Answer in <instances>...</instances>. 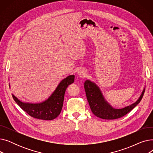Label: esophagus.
I'll return each mask as SVG.
<instances>
[{
  "label": "esophagus",
  "instance_id": "esophagus-1",
  "mask_svg": "<svg viewBox=\"0 0 153 153\" xmlns=\"http://www.w3.org/2000/svg\"><path fill=\"white\" fill-rule=\"evenodd\" d=\"M87 75V72L86 71L84 70V69H81L79 70L77 72V76L79 77H82V78H84V77H85Z\"/></svg>",
  "mask_w": 153,
  "mask_h": 153
}]
</instances>
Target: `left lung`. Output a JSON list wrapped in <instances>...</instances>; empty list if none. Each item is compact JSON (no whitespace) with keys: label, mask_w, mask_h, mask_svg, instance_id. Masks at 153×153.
Segmentation results:
<instances>
[{"label":"left lung","mask_w":153,"mask_h":153,"mask_svg":"<svg viewBox=\"0 0 153 153\" xmlns=\"http://www.w3.org/2000/svg\"><path fill=\"white\" fill-rule=\"evenodd\" d=\"M86 97L92 113L99 118L105 120H114L121 118L134 108L141 100L145 91H143L138 99L131 105L122 108H114L106 101L99 87L90 80L84 82Z\"/></svg>","instance_id":"8db88e82"}]
</instances>
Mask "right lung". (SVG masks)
Returning a JSON list of instances; mask_svg holds the SVG:
<instances>
[{"label":"right lung","instance_id":"right-lung-1","mask_svg":"<svg viewBox=\"0 0 153 153\" xmlns=\"http://www.w3.org/2000/svg\"><path fill=\"white\" fill-rule=\"evenodd\" d=\"M74 75H70L62 79L52 94L42 102H23L12 94L13 99L20 108L31 117L40 120H52L60 114L63 105L64 94L68 85L74 82Z\"/></svg>","mask_w":153,"mask_h":153}]
</instances>
